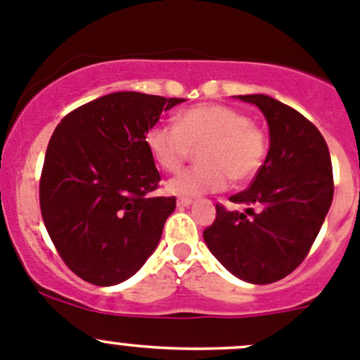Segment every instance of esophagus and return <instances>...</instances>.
Returning a JSON list of instances; mask_svg holds the SVG:
<instances>
[{
	"instance_id": "1",
	"label": "esophagus",
	"mask_w": 360,
	"mask_h": 360,
	"mask_svg": "<svg viewBox=\"0 0 360 360\" xmlns=\"http://www.w3.org/2000/svg\"><path fill=\"white\" fill-rule=\"evenodd\" d=\"M193 200L190 197H177V206H190Z\"/></svg>"
}]
</instances>
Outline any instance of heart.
I'll return each mask as SVG.
<instances>
[{
	"label": "heart",
	"mask_w": 360,
	"mask_h": 360,
	"mask_svg": "<svg viewBox=\"0 0 360 360\" xmlns=\"http://www.w3.org/2000/svg\"><path fill=\"white\" fill-rule=\"evenodd\" d=\"M148 152L167 172H177L200 148L199 167L167 183L174 195L219 192L229 179L242 184L257 177L269 156V136L245 112L224 103H199L176 116V125H156L145 136Z\"/></svg>",
	"instance_id": "obj_1"
}]
</instances>
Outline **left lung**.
I'll use <instances>...</instances> for the list:
<instances>
[{
	"instance_id": "1",
	"label": "left lung",
	"mask_w": 360,
	"mask_h": 360,
	"mask_svg": "<svg viewBox=\"0 0 360 360\" xmlns=\"http://www.w3.org/2000/svg\"><path fill=\"white\" fill-rule=\"evenodd\" d=\"M264 112L271 148L251 186L229 197L245 212L217 204L202 236L217 260L244 281L273 283L305 260L333 197L325 138L296 109L267 95H240Z\"/></svg>"
}]
</instances>
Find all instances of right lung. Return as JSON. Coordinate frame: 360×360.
Returning a JSON list of instances; mask_svg holds the SVG:
<instances>
[{"instance_id":"1","label":"right lung","mask_w":360,"mask_h":360,"mask_svg":"<svg viewBox=\"0 0 360 360\" xmlns=\"http://www.w3.org/2000/svg\"><path fill=\"white\" fill-rule=\"evenodd\" d=\"M181 102L111 93L68 112L51 134L39 181L41 213L57 252L82 280L120 283L156 249L176 197H150L161 176L145 136Z\"/></svg>"}]
</instances>
